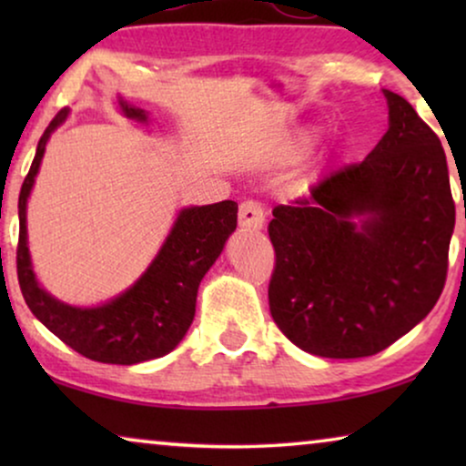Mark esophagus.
<instances>
[{"mask_svg":"<svg viewBox=\"0 0 466 466\" xmlns=\"http://www.w3.org/2000/svg\"><path fill=\"white\" fill-rule=\"evenodd\" d=\"M239 225L244 228H263L265 209L258 201L248 199L239 206Z\"/></svg>","mask_w":466,"mask_h":466,"instance_id":"esophagus-1","label":"esophagus"}]
</instances>
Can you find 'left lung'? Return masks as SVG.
Wrapping results in <instances>:
<instances>
[{
	"instance_id": "8db88e82",
	"label": "left lung",
	"mask_w": 466,
	"mask_h": 466,
	"mask_svg": "<svg viewBox=\"0 0 466 466\" xmlns=\"http://www.w3.org/2000/svg\"><path fill=\"white\" fill-rule=\"evenodd\" d=\"M390 125L360 163L273 208L269 309L305 352L362 359L392 346L435 308L448 278L456 206L437 133L384 91ZM354 215H365L360 228Z\"/></svg>"
}]
</instances>
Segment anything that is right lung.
<instances>
[{"mask_svg": "<svg viewBox=\"0 0 466 466\" xmlns=\"http://www.w3.org/2000/svg\"><path fill=\"white\" fill-rule=\"evenodd\" d=\"M118 104L125 116L146 120L144 110L123 99ZM66 116L67 110H61L50 120L18 195L16 273L25 303L50 333L86 359L107 365L161 359L182 341L193 322L197 289L238 227V203L220 201L182 209L148 271L114 301L91 309L56 301L37 286L31 271L25 209L50 133Z\"/></svg>", "mask_w": 466, "mask_h": 466, "instance_id": "1", "label": "right lung"}]
</instances>
